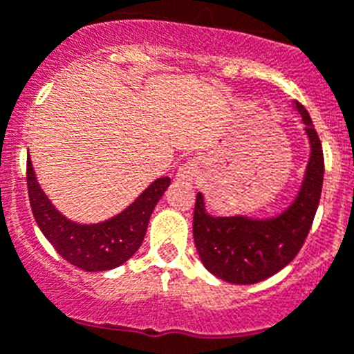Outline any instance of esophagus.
I'll use <instances>...</instances> for the list:
<instances>
[{
  "label": "esophagus",
  "instance_id": "1",
  "mask_svg": "<svg viewBox=\"0 0 354 354\" xmlns=\"http://www.w3.org/2000/svg\"><path fill=\"white\" fill-rule=\"evenodd\" d=\"M198 170H201V160L189 159L186 165L180 166L175 177H177V180H180V183H192V180L197 179Z\"/></svg>",
  "mask_w": 354,
  "mask_h": 354
}]
</instances>
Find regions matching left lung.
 <instances>
[{
  "mask_svg": "<svg viewBox=\"0 0 354 354\" xmlns=\"http://www.w3.org/2000/svg\"><path fill=\"white\" fill-rule=\"evenodd\" d=\"M311 145L302 188L295 203L275 218L212 217L197 194L194 241L206 270L232 284H257L279 273L299 255L317 213L324 183L322 142L308 110L297 101Z\"/></svg>",
  "mask_w": 354,
  "mask_h": 354,
  "instance_id": "obj_1",
  "label": "left lung"
}]
</instances>
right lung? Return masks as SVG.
<instances>
[{
    "mask_svg": "<svg viewBox=\"0 0 354 354\" xmlns=\"http://www.w3.org/2000/svg\"><path fill=\"white\" fill-rule=\"evenodd\" d=\"M28 201L37 226L66 262L84 271H108L124 264L145 241L151 212L170 177L153 180L124 212L99 224H77L63 217L39 188L32 160H26Z\"/></svg>",
    "mask_w": 354,
    "mask_h": 354,
    "instance_id": "obj_1",
    "label": "right lung"
}]
</instances>
